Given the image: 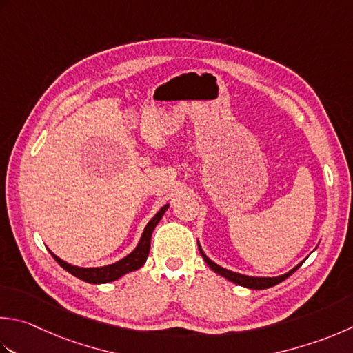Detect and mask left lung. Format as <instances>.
Returning <instances> with one entry per match:
<instances>
[{
    "instance_id": "1",
    "label": "left lung",
    "mask_w": 353,
    "mask_h": 353,
    "mask_svg": "<svg viewBox=\"0 0 353 353\" xmlns=\"http://www.w3.org/2000/svg\"><path fill=\"white\" fill-rule=\"evenodd\" d=\"M199 251H200V254H202L205 263L208 265L214 272H217L219 275H222V277L228 279V280L232 281V283H236V285L250 288V289H268V288H272V286H275V285H279V283H281L283 280H286V279L289 277V275H292V274L296 271V269H299V268L301 266V263H303V261H301V263L296 265V266L292 269V271H289V272L285 274V275H280V277H272V279H269V277H250V275H241V274H237V272L228 271V269L216 265V263H214V261H211L208 257H206V255L203 254L202 250H200V245H199Z\"/></svg>"
}]
</instances>
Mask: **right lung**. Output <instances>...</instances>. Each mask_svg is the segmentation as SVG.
<instances>
[{"instance_id": "right-lung-1", "label": "right lung", "mask_w": 353, "mask_h": 353, "mask_svg": "<svg viewBox=\"0 0 353 353\" xmlns=\"http://www.w3.org/2000/svg\"><path fill=\"white\" fill-rule=\"evenodd\" d=\"M168 205L162 206L156 216L150 220L148 225L145 226L143 234L141 237L139 245H137L136 250L128 254L125 259H122L119 261H116L113 265H108V266H102V268H78V266H73V265H68L67 261L61 260L59 257H57L53 252L52 257L58 261V263L65 269L67 272H70L74 277H78L81 280H84L87 283H93V285H99V283H110V281H114L122 275H125L127 272L131 271H136V269H139L145 261H147L148 257V252H150V243H151V234H153L156 225L161 222V219L163 216V212L167 211Z\"/></svg>"}]
</instances>
